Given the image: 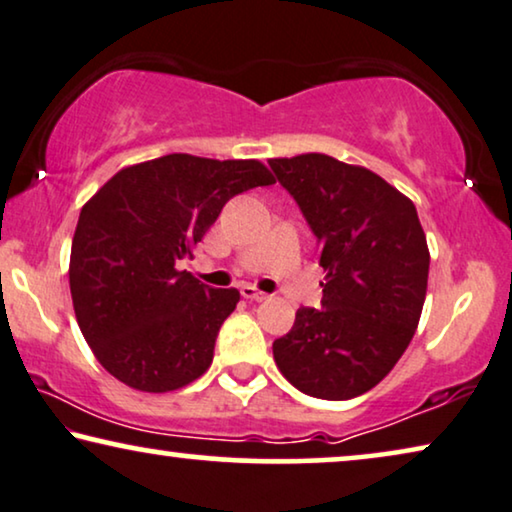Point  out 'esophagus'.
I'll use <instances>...</instances> for the list:
<instances>
[{
	"instance_id": "esophagus-1",
	"label": "esophagus",
	"mask_w": 512,
	"mask_h": 512,
	"mask_svg": "<svg viewBox=\"0 0 512 512\" xmlns=\"http://www.w3.org/2000/svg\"><path fill=\"white\" fill-rule=\"evenodd\" d=\"M241 294L246 299H250V301H262V299H266V292H262V290H257L255 285H243L241 287Z\"/></svg>"
}]
</instances>
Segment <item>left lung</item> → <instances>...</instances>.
Returning a JSON list of instances; mask_svg holds the SVG:
<instances>
[{"label":"left lung","mask_w":512,"mask_h":512,"mask_svg":"<svg viewBox=\"0 0 512 512\" xmlns=\"http://www.w3.org/2000/svg\"><path fill=\"white\" fill-rule=\"evenodd\" d=\"M320 243L322 308H299L273 341L299 392L343 401L376 387L406 352L429 278L415 204L366 167L322 153L269 160Z\"/></svg>","instance_id":"8db88e82"}]
</instances>
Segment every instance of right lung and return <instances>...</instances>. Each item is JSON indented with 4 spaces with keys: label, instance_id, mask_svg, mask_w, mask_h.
<instances>
[{
    "label": "right lung",
    "instance_id": "1",
    "mask_svg": "<svg viewBox=\"0 0 512 512\" xmlns=\"http://www.w3.org/2000/svg\"><path fill=\"white\" fill-rule=\"evenodd\" d=\"M271 183L259 160L174 153L120 169L85 201L71 241V301L113 378L162 394L206 373L241 294L213 290L176 264L234 194Z\"/></svg>",
    "mask_w": 512,
    "mask_h": 512
}]
</instances>
